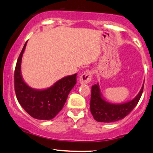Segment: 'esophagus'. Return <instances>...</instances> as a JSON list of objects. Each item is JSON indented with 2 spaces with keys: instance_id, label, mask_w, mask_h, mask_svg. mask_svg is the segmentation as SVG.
I'll return each instance as SVG.
<instances>
[{
  "instance_id": "obj_1",
  "label": "esophagus",
  "mask_w": 153,
  "mask_h": 153,
  "mask_svg": "<svg viewBox=\"0 0 153 153\" xmlns=\"http://www.w3.org/2000/svg\"><path fill=\"white\" fill-rule=\"evenodd\" d=\"M92 80V72L86 71L83 74H82L80 77V84H87L90 82Z\"/></svg>"
}]
</instances>
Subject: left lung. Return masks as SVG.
I'll list each match as a JSON object with an SVG mask.
<instances>
[{
  "label": "left lung",
  "mask_w": 153,
  "mask_h": 153,
  "mask_svg": "<svg viewBox=\"0 0 153 153\" xmlns=\"http://www.w3.org/2000/svg\"><path fill=\"white\" fill-rule=\"evenodd\" d=\"M143 87L139 93L132 100L121 104H113L102 98L100 86L97 83L92 86L91 112L97 122L112 123L124 118L138 103L143 91Z\"/></svg>",
  "instance_id": "obj_1"
}]
</instances>
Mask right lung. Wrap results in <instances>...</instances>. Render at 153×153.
Wrapping results in <instances>:
<instances>
[{
	"instance_id": "obj_1",
	"label": "right lung",
	"mask_w": 153,
	"mask_h": 153,
	"mask_svg": "<svg viewBox=\"0 0 153 153\" xmlns=\"http://www.w3.org/2000/svg\"><path fill=\"white\" fill-rule=\"evenodd\" d=\"M27 41L23 48L16 63L14 73L15 92L18 102L31 117L48 120L56 116L63 108L69 93L76 84L77 73L64 77L44 90L29 87L21 75L22 57Z\"/></svg>"
}]
</instances>
